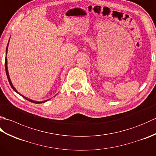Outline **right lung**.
Wrapping results in <instances>:
<instances>
[{
    "mask_svg": "<svg viewBox=\"0 0 156 156\" xmlns=\"http://www.w3.org/2000/svg\"><path fill=\"white\" fill-rule=\"evenodd\" d=\"M9 41H10V39H9V40L8 44H7V46H6V57H5V70H6V76H7L8 80H9V82L10 85H11V87H12V88L13 89V90H15V92H16V93H18L19 94L21 95V97H23V98H24L27 99V101H30V102H34V103H35V104H40V103H43V102H45L46 101H49V99H48V100H45V101H41V102H39V101H34V100H31V99H30V98H27V97H25V96H23V95H22V94H20L19 92L17 90H16V88L14 87V86H13V84H12V82H11V78H10V76H9V71H8V66H7V58H6V55H7V51H8V47H9Z\"/></svg>",
    "mask_w": 156,
    "mask_h": 156,
    "instance_id": "obj_1",
    "label": "right lung"
}]
</instances>
